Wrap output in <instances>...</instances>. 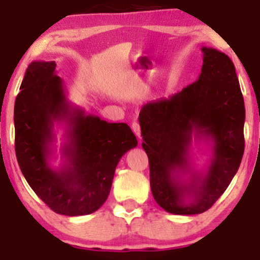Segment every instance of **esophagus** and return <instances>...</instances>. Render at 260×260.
I'll return each mask as SVG.
<instances>
[{
	"instance_id": "esophagus-1",
	"label": "esophagus",
	"mask_w": 260,
	"mask_h": 260,
	"mask_svg": "<svg viewBox=\"0 0 260 260\" xmlns=\"http://www.w3.org/2000/svg\"><path fill=\"white\" fill-rule=\"evenodd\" d=\"M132 131L134 132V134L138 137L139 140L142 139V137H140V126H139L138 122H133V123H132Z\"/></svg>"
}]
</instances>
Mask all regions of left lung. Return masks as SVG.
Returning <instances> with one entry per match:
<instances>
[{"label":"left lung","mask_w":260,"mask_h":260,"mask_svg":"<svg viewBox=\"0 0 260 260\" xmlns=\"http://www.w3.org/2000/svg\"><path fill=\"white\" fill-rule=\"evenodd\" d=\"M198 79L169 99L142 107V147L150 168L154 199L175 215L207 211L231 183L244 151L246 110L235 64L228 55L202 47ZM211 147L207 168L191 165V144Z\"/></svg>","instance_id":"left-lung-1"}]
</instances>
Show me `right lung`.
<instances>
[{"mask_svg":"<svg viewBox=\"0 0 260 260\" xmlns=\"http://www.w3.org/2000/svg\"><path fill=\"white\" fill-rule=\"evenodd\" d=\"M55 70V61L26 68L14 104L17 160L31 189L55 213L88 215L106 202L118 161L138 142L128 124L73 105ZM55 123L65 129L58 168L51 165Z\"/></svg>","mask_w":260,"mask_h":260,"instance_id":"right-lung-1","label":"right lung"}]
</instances>
